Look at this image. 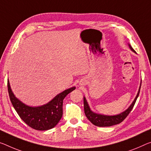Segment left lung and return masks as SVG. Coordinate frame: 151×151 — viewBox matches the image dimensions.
Wrapping results in <instances>:
<instances>
[{
	"mask_svg": "<svg viewBox=\"0 0 151 151\" xmlns=\"http://www.w3.org/2000/svg\"><path fill=\"white\" fill-rule=\"evenodd\" d=\"M128 46L132 52L136 53L135 50L132 48L131 45H129V43ZM141 82H142V80L140 81V87H139L138 93L136 94L135 99H134L131 105L129 106V107L127 108L126 110H125L124 111H123V112L117 115H106L94 112V111H92L91 109H90L86 97L83 96V109H84L85 115L88 118V119L92 124H94V126L99 127H109L114 126V125L119 124V123L122 122L125 119V118L128 115L129 112H130L134 107V104H135L136 100H137V98L138 97L139 93H140Z\"/></svg>",
	"mask_w": 151,
	"mask_h": 151,
	"instance_id": "8db88e82",
	"label": "left lung"
}]
</instances>
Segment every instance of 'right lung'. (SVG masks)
Here are the masks:
<instances>
[{
  "label": "right lung",
  "instance_id": "1",
  "mask_svg": "<svg viewBox=\"0 0 151 151\" xmlns=\"http://www.w3.org/2000/svg\"><path fill=\"white\" fill-rule=\"evenodd\" d=\"M8 91L11 103L23 121L32 128L44 131L56 126L63 115V103L67 95L76 89L75 86L65 90L45 105L33 106L27 105L15 96L7 82Z\"/></svg>",
  "mask_w": 151,
  "mask_h": 151
}]
</instances>
